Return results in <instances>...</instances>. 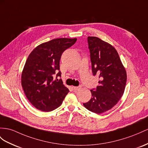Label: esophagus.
I'll use <instances>...</instances> for the list:
<instances>
[{"instance_id":"obj_1","label":"esophagus","mask_w":148,"mask_h":148,"mask_svg":"<svg viewBox=\"0 0 148 148\" xmlns=\"http://www.w3.org/2000/svg\"><path fill=\"white\" fill-rule=\"evenodd\" d=\"M81 88V86H73V89L75 91H77V90H80Z\"/></svg>"}]
</instances>
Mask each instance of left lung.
Segmentation results:
<instances>
[{
	"label": "left lung",
	"mask_w": 148,
	"mask_h": 148,
	"mask_svg": "<svg viewBox=\"0 0 148 148\" xmlns=\"http://www.w3.org/2000/svg\"><path fill=\"white\" fill-rule=\"evenodd\" d=\"M94 76L99 77V86L92 89V97L84 107L101 114L111 109L124 93L127 81L126 70L115 48L96 37H88Z\"/></svg>",
	"instance_id": "1"
}]
</instances>
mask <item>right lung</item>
<instances>
[{
	"instance_id": "1",
	"label": "right lung",
	"mask_w": 148,
	"mask_h": 148,
	"mask_svg": "<svg viewBox=\"0 0 148 148\" xmlns=\"http://www.w3.org/2000/svg\"><path fill=\"white\" fill-rule=\"evenodd\" d=\"M76 40L75 38L53 39L38 45L29 54L22 71L21 84L30 103L39 110H54L69 92L62 79H58L61 77L60 59L64 51Z\"/></svg>"
}]
</instances>
